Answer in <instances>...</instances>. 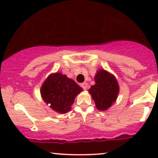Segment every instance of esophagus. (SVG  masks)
Segmentation results:
<instances>
[{
	"instance_id": "esophagus-1",
	"label": "esophagus",
	"mask_w": 158,
	"mask_h": 158,
	"mask_svg": "<svg viewBox=\"0 0 158 158\" xmlns=\"http://www.w3.org/2000/svg\"><path fill=\"white\" fill-rule=\"evenodd\" d=\"M81 87L83 88L84 90H87V88H88V84H87L86 82H83L81 84Z\"/></svg>"
}]
</instances>
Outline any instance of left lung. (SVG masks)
Wrapping results in <instances>:
<instances>
[{"instance_id":"8db88e82","label":"left lung","mask_w":158,"mask_h":158,"mask_svg":"<svg viewBox=\"0 0 158 158\" xmlns=\"http://www.w3.org/2000/svg\"><path fill=\"white\" fill-rule=\"evenodd\" d=\"M95 85L89 89V94L99 110H106L116 102L119 86L116 77L106 70L99 69L94 77Z\"/></svg>"}]
</instances>
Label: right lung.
Masks as SVG:
<instances>
[{
    "mask_svg": "<svg viewBox=\"0 0 158 158\" xmlns=\"http://www.w3.org/2000/svg\"><path fill=\"white\" fill-rule=\"evenodd\" d=\"M83 89L75 81L61 73L50 74L41 87L40 93L47 105L57 113L70 111L74 99Z\"/></svg>",
    "mask_w": 158,
    "mask_h": 158,
    "instance_id": "obj_1",
    "label": "right lung"
}]
</instances>
